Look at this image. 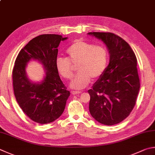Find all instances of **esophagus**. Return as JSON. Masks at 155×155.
<instances>
[{
    "label": "esophagus",
    "instance_id": "34e87169",
    "mask_svg": "<svg viewBox=\"0 0 155 155\" xmlns=\"http://www.w3.org/2000/svg\"><path fill=\"white\" fill-rule=\"evenodd\" d=\"M71 94H74V95H75V94H80V93H81V92L80 91H71Z\"/></svg>",
    "mask_w": 155,
    "mask_h": 155
}]
</instances>
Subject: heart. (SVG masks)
I'll list each match as a JSON object with an SVG mask.
<instances>
[{
  "mask_svg": "<svg viewBox=\"0 0 155 155\" xmlns=\"http://www.w3.org/2000/svg\"><path fill=\"white\" fill-rule=\"evenodd\" d=\"M68 59L58 57L55 65L63 78L71 80L74 74V66L78 65L79 73L70 86L76 90L85 88L91 78L97 79L107 69L109 54L106 48L82 40H76L67 50Z\"/></svg>",
  "mask_w": 155,
  "mask_h": 155,
  "instance_id": "obj_1",
  "label": "heart"
}]
</instances>
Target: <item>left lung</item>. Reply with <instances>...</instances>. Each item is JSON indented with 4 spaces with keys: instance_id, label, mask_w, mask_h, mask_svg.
<instances>
[{
    "instance_id": "obj_1",
    "label": "left lung",
    "mask_w": 155,
    "mask_h": 155,
    "mask_svg": "<svg viewBox=\"0 0 155 155\" xmlns=\"http://www.w3.org/2000/svg\"><path fill=\"white\" fill-rule=\"evenodd\" d=\"M109 49V64L88 90L89 110L96 121L113 125L127 117L136 103L140 79L135 54L126 41L110 32H89Z\"/></svg>"
}]
</instances>
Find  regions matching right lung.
I'll return each instance as SVG.
<instances>
[{"mask_svg": "<svg viewBox=\"0 0 155 155\" xmlns=\"http://www.w3.org/2000/svg\"><path fill=\"white\" fill-rule=\"evenodd\" d=\"M67 38L57 34H42L31 40L16 58L13 69L14 94L19 107L36 123H51L62 115L70 92L61 80L55 61L58 46ZM31 59L39 60L47 70L40 84L26 76L25 67Z\"/></svg>", "mask_w": 155, "mask_h": 155, "instance_id": "right-lung-1", "label": "right lung"}]
</instances>
